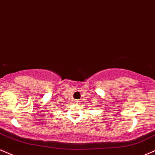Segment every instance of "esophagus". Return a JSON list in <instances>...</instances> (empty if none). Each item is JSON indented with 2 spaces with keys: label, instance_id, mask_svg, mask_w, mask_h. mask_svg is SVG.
<instances>
[{
  "label": "esophagus",
  "instance_id": "1",
  "mask_svg": "<svg viewBox=\"0 0 155 155\" xmlns=\"http://www.w3.org/2000/svg\"><path fill=\"white\" fill-rule=\"evenodd\" d=\"M74 103H76V104H78V103H80V102H81V101H80V100L74 99Z\"/></svg>",
  "mask_w": 155,
  "mask_h": 155
}]
</instances>
